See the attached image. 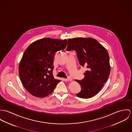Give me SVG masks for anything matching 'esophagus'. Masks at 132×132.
Instances as JSON below:
<instances>
[{
  "instance_id": "esophagus-1",
  "label": "esophagus",
  "mask_w": 132,
  "mask_h": 132,
  "mask_svg": "<svg viewBox=\"0 0 132 132\" xmlns=\"http://www.w3.org/2000/svg\"><path fill=\"white\" fill-rule=\"evenodd\" d=\"M72 79L70 77H68L67 78V81H72Z\"/></svg>"
}]
</instances>
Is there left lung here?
<instances>
[{
    "mask_svg": "<svg viewBox=\"0 0 132 132\" xmlns=\"http://www.w3.org/2000/svg\"><path fill=\"white\" fill-rule=\"evenodd\" d=\"M67 50H75L79 63L87 70L85 78L75 81L81 90L76 96L88 99L97 95L107 81L110 73L109 56L106 49L94 38L77 37L68 39Z\"/></svg>",
    "mask_w": 132,
    "mask_h": 132,
    "instance_id": "obj_1",
    "label": "left lung"
}]
</instances>
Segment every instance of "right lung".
<instances>
[{
    "label": "right lung",
    "mask_w": 132,
    "mask_h": 132,
    "mask_svg": "<svg viewBox=\"0 0 132 132\" xmlns=\"http://www.w3.org/2000/svg\"><path fill=\"white\" fill-rule=\"evenodd\" d=\"M67 40L44 38L34 42L25 51L19 73L23 86L32 95L45 97L60 81L53 75L54 57L56 52L66 47Z\"/></svg>",
    "instance_id": "add662e5"
}]
</instances>
